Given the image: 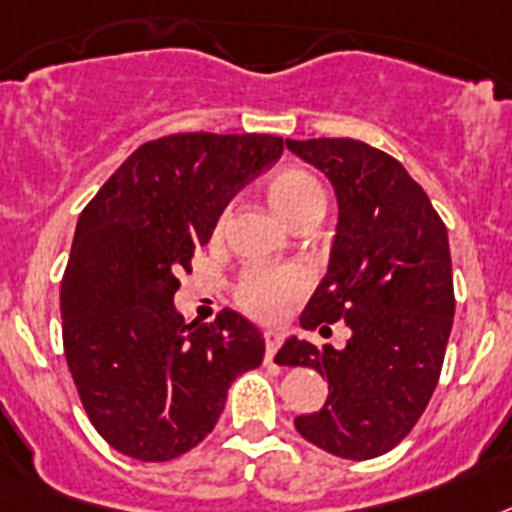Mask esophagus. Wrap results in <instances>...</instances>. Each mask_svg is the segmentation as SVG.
<instances>
[{
    "mask_svg": "<svg viewBox=\"0 0 512 512\" xmlns=\"http://www.w3.org/2000/svg\"><path fill=\"white\" fill-rule=\"evenodd\" d=\"M264 345H266L264 361L272 363L274 353H277V350H280V345H282V332H280V329H266V332H264Z\"/></svg>",
    "mask_w": 512,
    "mask_h": 512,
    "instance_id": "obj_1",
    "label": "esophagus"
}]
</instances>
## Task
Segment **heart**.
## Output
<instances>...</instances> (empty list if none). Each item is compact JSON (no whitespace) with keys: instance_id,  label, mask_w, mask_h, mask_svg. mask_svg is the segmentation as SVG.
Here are the masks:
<instances>
[{"instance_id":"heart-1","label":"heart","mask_w":512,"mask_h":512,"mask_svg":"<svg viewBox=\"0 0 512 512\" xmlns=\"http://www.w3.org/2000/svg\"><path fill=\"white\" fill-rule=\"evenodd\" d=\"M266 196L274 211L293 225L295 219L308 214H322L324 188L311 172L301 167H282L266 183ZM222 230V219L214 225V235ZM306 290V277L295 266H248L235 280V298L253 316L282 314L290 303H295Z\"/></svg>"}]
</instances>
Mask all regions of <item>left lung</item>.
I'll use <instances>...</instances> for the list:
<instances>
[{
    "mask_svg": "<svg viewBox=\"0 0 512 512\" xmlns=\"http://www.w3.org/2000/svg\"><path fill=\"white\" fill-rule=\"evenodd\" d=\"M335 188L340 217L329 272L301 314L303 329L345 348L285 342V366L327 377L322 411L295 418L311 445L337 458L371 460L408 437L439 382L455 316L447 227L398 159L353 138L287 141Z\"/></svg>",
    "mask_w": 512,
    "mask_h": 512,
    "instance_id": "left-lung-1",
    "label": "left lung"
}]
</instances>
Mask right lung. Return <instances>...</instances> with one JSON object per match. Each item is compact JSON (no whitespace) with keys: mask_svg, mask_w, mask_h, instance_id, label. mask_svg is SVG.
Listing matches in <instances>:
<instances>
[{"mask_svg":"<svg viewBox=\"0 0 512 512\" xmlns=\"http://www.w3.org/2000/svg\"><path fill=\"white\" fill-rule=\"evenodd\" d=\"M277 135L177 133L143 143L80 211L59 285L65 358L96 432L146 463L204 442L232 379L264 337L222 308L211 324L172 306L180 274L232 196L282 156Z\"/></svg>","mask_w":512,"mask_h":512,"instance_id":"right-lung-1","label":"right lung"}]
</instances>
